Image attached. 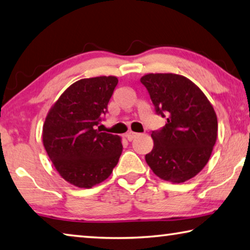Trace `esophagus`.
Listing matches in <instances>:
<instances>
[{"label": "esophagus", "mask_w": 250, "mask_h": 250, "mask_svg": "<svg viewBox=\"0 0 250 250\" xmlns=\"http://www.w3.org/2000/svg\"><path fill=\"white\" fill-rule=\"evenodd\" d=\"M138 136H139V133H136V132H132V131H129L128 133L125 134L126 139H128L129 141H132L134 138H137Z\"/></svg>", "instance_id": "34e87169"}]
</instances>
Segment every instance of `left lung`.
I'll use <instances>...</instances> for the list:
<instances>
[{"label":"left lung","instance_id":"1","mask_svg":"<svg viewBox=\"0 0 250 250\" xmlns=\"http://www.w3.org/2000/svg\"><path fill=\"white\" fill-rule=\"evenodd\" d=\"M156 113L167 119L151 133L153 149L146 161L154 175L170 182H185L207 165L216 144L215 110L203 91L186 77L150 73L140 79Z\"/></svg>","mask_w":250,"mask_h":250}]
</instances>
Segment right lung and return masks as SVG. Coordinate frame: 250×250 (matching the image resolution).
<instances>
[{
  "mask_svg": "<svg viewBox=\"0 0 250 250\" xmlns=\"http://www.w3.org/2000/svg\"><path fill=\"white\" fill-rule=\"evenodd\" d=\"M116 77L82 79L71 84L47 113L43 145L63 179L91 188L108 178L122 152L120 137L101 132Z\"/></svg>",
  "mask_w": 250,
  "mask_h": 250,
  "instance_id": "right-lung-1",
  "label": "right lung"
}]
</instances>
